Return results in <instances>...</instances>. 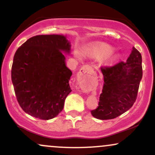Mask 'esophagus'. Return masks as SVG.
Returning a JSON list of instances; mask_svg holds the SVG:
<instances>
[{"label":"esophagus","mask_w":155,"mask_h":155,"mask_svg":"<svg viewBox=\"0 0 155 155\" xmlns=\"http://www.w3.org/2000/svg\"><path fill=\"white\" fill-rule=\"evenodd\" d=\"M94 71L92 67L90 65H86L80 69L79 72L78 73L77 80L79 84H82L89 81L91 78L93 77Z\"/></svg>","instance_id":"34e87169"}]
</instances>
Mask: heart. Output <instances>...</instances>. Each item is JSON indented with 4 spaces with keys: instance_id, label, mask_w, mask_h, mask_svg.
I'll use <instances>...</instances> for the list:
<instances>
[{
    "instance_id": "obj_1",
    "label": "heart",
    "mask_w": 155,
    "mask_h": 155,
    "mask_svg": "<svg viewBox=\"0 0 155 155\" xmlns=\"http://www.w3.org/2000/svg\"><path fill=\"white\" fill-rule=\"evenodd\" d=\"M92 51L96 57H104L111 53V48L106 44H95L92 48Z\"/></svg>"
}]
</instances>
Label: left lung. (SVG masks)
Returning <instances> with one entry per match:
<instances>
[{
	"mask_svg": "<svg viewBox=\"0 0 155 155\" xmlns=\"http://www.w3.org/2000/svg\"><path fill=\"white\" fill-rule=\"evenodd\" d=\"M141 63V54L133 47L125 63L101 68L104 84L98 107L91 111L92 116L101 120H111L132 107L143 75Z\"/></svg>",
	"mask_w": 155,
	"mask_h": 155,
	"instance_id": "1",
	"label": "left lung"
}]
</instances>
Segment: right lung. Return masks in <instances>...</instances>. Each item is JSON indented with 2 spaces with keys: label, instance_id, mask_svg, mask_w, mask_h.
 <instances>
[{
  "label": "right lung",
  "instance_id": "right-lung-1",
  "mask_svg": "<svg viewBox=\"0 0 155 155\" xmlns=\"http://www.w3.org/2000/svg\"><path fill=\"white\" fill-rule=\"evenodd\" d=\"M71 44L66 35H38L27 40L14 56L12 81L19 106L28 114L40 120L54 118L63 111L72 91V72L65 54Z\"/></svg>",
  "mask_w": 155,
  "mask_h": 155
}]
</instances>
